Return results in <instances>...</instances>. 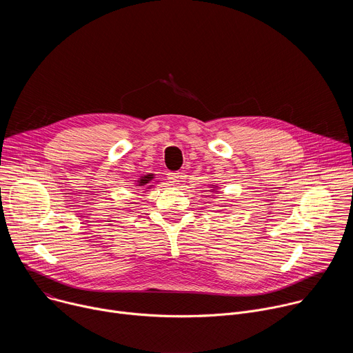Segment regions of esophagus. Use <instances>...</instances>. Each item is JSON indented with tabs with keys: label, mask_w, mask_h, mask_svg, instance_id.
<instances>
[{
	"label": "esophagus",
	"mask_w": 353,
	"mask_h": 353,
	"mask_svg": "<svg viewBox=\"0 0 353 353\" xmlns=\"http://www.w3.org/2000/svg\"><path fill=\"white\" fill-rule=\"evenodd\" d=\"M181 173H179V172H170V173H168V180L173 184V185H177L180 181H181Z\"/></svg>",
	"instance_id": "1"
}]
</instances>
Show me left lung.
<instances>
[{"mask_svg": "<svg viewBox=\"0 0 353 353\" xmlns=\"http://www.w3.org/2000/svg\"><path fill=\"white\" fill-rule=\"evenodd\" d=\"M219 190V185H216V184H210V191L211 192H215V191H218Z\"/></svg>", "mask_w": 353, "mask_h": 353, "instance_id": "obj_1", "label": "left lung"}]
</instances>
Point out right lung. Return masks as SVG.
<instances>
[{"instance_id":"right-lung-1","label":"right lung","mask_w":353,"mask_h":353,"mask_svg":"<svg viewBox=\"0 0 353 353\" xmlns=\"http://www.w3.org/2000/svg\"><path fill=\"white\" fill-rule=\"evenodd\" d=\"M154 180H155V174L154 173L142 174L138 180H135V185L137 187H143L145 191H149L155 184H158V181H154Z\"/></svg>"}]
</instances>
